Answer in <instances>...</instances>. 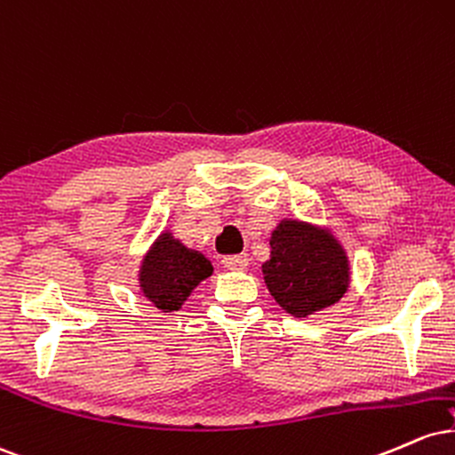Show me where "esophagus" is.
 <instances>
[{"label": "esophagus", "instance_id": "1", "mask_svg": "<svg viewBox=\"0 0 455 455\" xmlns=\"http://www.w3.org/2000/svg\"><path fill=\"white\" fill-rule=\"evenodd\" d=\"M221 266L226 270H244L249 266L247 255H228L221 259Z\"/></svg>", "mask_w": 455, "mask_h": 455}]
</instances>
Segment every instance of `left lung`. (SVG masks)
Segmentation results:
<instances>
[{"label": "left lung", "instance_id": "1", "mask_svg": "<svg viewBox=\"0 0 455 455\" xmlns=\"http://www.w3.org/2000/svg\"><path fill=\"white\" fill-rule=\"evenodd\" d=\"M266 287L291 317L332 307L349 290L351 268L330 229L283 219L270 236V259L261 266Z\"/></svg>", "mask_w": 455, "mask_h": 455}]
</instances>
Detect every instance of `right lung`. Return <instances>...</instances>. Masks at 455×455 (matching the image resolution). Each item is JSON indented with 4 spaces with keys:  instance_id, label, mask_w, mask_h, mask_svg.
<instances>
[{
    "instance_id": "obj_1",
    "label": "right lung",
    "mask_w": 455,
    "mask_h": 455,
    "mask_svg": "<svg viewBox=\"0 0 455 455\" xmlns=\"http://www.w3.org/2000/svg\"><path fill=\"white\" fill-rule=\"evenodd\" d=\"M211 275L212 264L200 251L187 249L172 234L162 232L144 255L138 281L148 302L162 313H172Z\"/></svg>"
}]
</instances>
